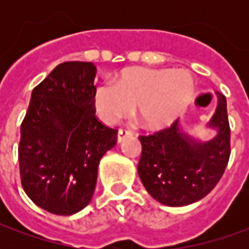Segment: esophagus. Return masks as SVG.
Here are the masks:
<instances>
[{
  "label": "esophagus",
  "mask_w": 249,
  "mask_h": 249,
  "mask_svg": "<svg viewBox=\"0 0 249 249\" xmlns=\"http://www.w3.org/2000/svg\"><path fill=\"white\" fill-rule=\"evenodd\" d=\"M132 135H133V133H132V130L130 129L120 128L119 133H117V141H119V142H121V141H124L126 137H129V136H132Z\"/></svg>",
  "instance_id": "obj_1"
}]
</instances>
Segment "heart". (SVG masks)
<instances>
[{
	"label": "heart",
	"instance_id": "b5f03b06",
	"mask_svg": "<svg viewBox=\"0 0 249 249\" xmlns=\"http://www.w3.org/2000/svg\"><path fill=\"white\" fill-rule=\"evenodd\" d=\"M195 92L192 76L185 71L133 68L117 84L107 81L94 90V107L105 123L132 113L148 128H160L181 113Z\"/></svg>",
	"mask_w": 249,
	"mask_h": 249
}]
</instances>
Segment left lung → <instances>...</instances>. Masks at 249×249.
<instances>
[{
  "label": "left lung",
  "mask_w": 249,
  "mask_h": 249,
  "mask_svg": "<svg viewBox=\"0 0 249 249\" xmlns=\"http://www.w3.org/2000/svg\"><path fill=\"white\" fill-rule=\"evenodd\" d=\"M219 104L209 126L217 136L208 142H195L178 128L171 126L141 135L142 152L137 172L145 189L157 201L181 207L205 197L219 183L231 155V128L227 100L217 93Z\"/></svg>",
  "instance_id": "1"
}]
</instances>
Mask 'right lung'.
Instances as JSON below:
<instances>
[{"label": "right lung", "instance_id": "right-lung-1", "mask_svg": "<svg viewBox=\"0 0 249 249\" xmlns=\"http://www.w3.org/2000/svg\"><path fill=\"white\" fill-rule=\"evenodd\" d=\"M92 62L56 66L32 92L21 124L19 178L40 208L73 214L94 192L101 157L117 142V129L96 116Z\"/></svg>", "mask_w": 249, "mask_h": 249}]
</instances>
